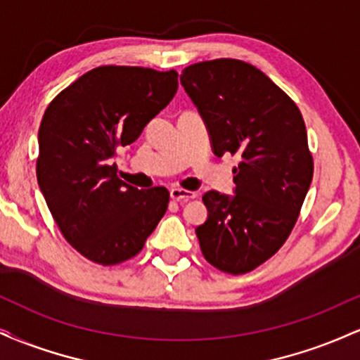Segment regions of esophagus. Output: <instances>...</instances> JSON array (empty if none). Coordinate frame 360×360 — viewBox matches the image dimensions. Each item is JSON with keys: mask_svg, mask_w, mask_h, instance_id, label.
Here are the masks:
<instances>
[{"mask_svg": "<svg viewBox=\"0 0 360 360\" xmlns=\"http://www.w3.org/2000/svg\"><path fill=\"white\" fill-rule=\"evenodd\" d=\"M171 198L174 201H189L193 200V198H196V193L188 191V189H183V188H172Z\"/></svg>", "mask_w": 360, "mask_h": 360, "instance_id": "34e87169", "label": "esophagus"}]
</instances>
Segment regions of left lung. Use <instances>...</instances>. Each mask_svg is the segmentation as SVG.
<instances>
[{
    "mask_svg": "<svg viewBox=\"0 0 360 360\" xmlns=\"http://www.w3.org/2000/svg\"><path fill=\"white\" fill-rule=\"evenodd\" d=\"M181 84L208 127L214 155L240 159L235 196L205 193L201 252L217 269L245 274L284 245L300 217L313 179L304 120L279 86L243 60L196 62Z\"/></svg>",
    "mask_w": 360,
    "mask_h": 360,
    "instance_id": "obj_1",
    "label": "left lung"
}]
</instances>
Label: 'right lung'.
I'll list each match as a JSON object with an SVG mask.
<instances>
[{
	"mask_svg": "<svg viewBox=\"0 0 360 360\" xmlns=\"http://www.w3.org/2000/svg\"><path fill=\"white\" fill-rule=\"evenodd\" d=\"M176 91L174 69L101 65L45 110L37 181L60 233L91 262L115 266L135 257L166 213L167 189L125 184L113 157L140 137Z\"/></svg>",
	"mask_w": 360,
	"mask_h": 360,
	"instance_id": "1",
	"label": "right lung"
}]
</instances>
